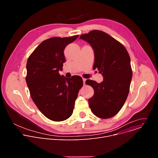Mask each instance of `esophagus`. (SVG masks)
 <instances>
[{
	"instance_id": "esophagus-1",
	"label": "esophagus",
	"mask_w": 158,
	"mask_h": 158,
	"mask_svg": "<svg viewBox=\"0 0 158 158\" xmlns=\"http://www.w3.org/2000/svg\"><path fill=\"white\" fill-rule=\"evenodd\" d=\"M82 81H83V84H84V85H85V81H86V79H84V78H83V79H82Z\"/></svg>"
}]
</instances>
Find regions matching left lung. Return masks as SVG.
I'll return each mask as SVG.
<instances>
[{"mask_svg":"<svg viewBox=\"0 0 158 158\" xmlns=\"http://www.w3.org/2000/svg\"><path fill=\"white\" fill-rule=\"evenodd\" d=\"M94 52L93 69H98L104 81L101 83L87 80L94 91L89 99V107L98 118L108 119L116 115L127 98L132 71L129 55L123 45L107 33L93 30L80 35Z\"/></svg>","mask_w":158,"mask_h":158,"instance_id":"8db88e82","label":"left lung"}]
</instances>
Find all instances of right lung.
I'll return each mask as SVG.
<instances>
[{
  "label": "right lung",
  "mask_w": 158,
  "mask_h": 158,
  "mask_svg": "<svg viewBox=\"0 0 158 158\" xmlns=\"http://www.w3.org/2000/svg\"><path fill=\"white\" fill-rule=\"evenodd\" d=\"M79 35L54 37L42 41L27 59L26 82L34 102L42 113L54 121H62L73 114L83 81L80 76H60L65 61V48Z\"/></svg>",
  "instance_id": "obj_1"
}]
</instances>
